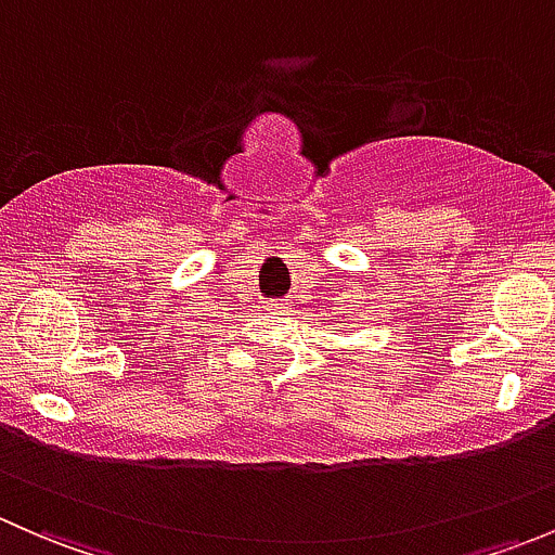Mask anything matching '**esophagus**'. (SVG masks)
I'll return each instance as SVG.
<instances>
[{"label": "esophagus", "instance_id": "obj_1", "mask_svg": "<svg viewBox=\"0 0 555 555\" xmlns=\"http://www.w3.org/2000/svg\"><path fill=\"white\" fill-rule=\"evenodd\" d=\"M287 309V304H271V311H282Z\"/></svg>", "mask_w": 555, "mask_h": 555}]
</instances>
